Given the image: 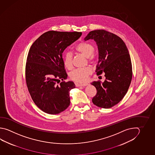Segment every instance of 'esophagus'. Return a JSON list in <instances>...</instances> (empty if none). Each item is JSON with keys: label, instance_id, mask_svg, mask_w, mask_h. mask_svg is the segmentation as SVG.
<instances>
[{"label": "esophagus", "instance_id": "1", "mask_svg": "<svg viewBox=\"0 0 155 155\" xmlns=\"http://www.w3.org/2000/svg\"><path fill=\"white\" fill-rule=\"evenodd\" d=\"M88 85V83H82V84H77L76 85L77 87H85V86H87Z\"/></svg>", "mask_w": 155, "mask_h": 155}]
</instances>
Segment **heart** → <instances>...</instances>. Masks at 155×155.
Returning a JSON list of instances; mask_svg holds the SVG:
<instances>
[{
    "instance_id": "obj_1",
    "label": "heart",
    "mask_w": 155,
    "mask_h": 155,
    "mask_svg": "<svg viewBox=\"0 0 155 155\" xmlns=\"http://www.w3.org/2000/svg\"><path fill=\"white\" fill-rule=\"evenodd\" d=\"M75 50L89 60L93 58L94 48L93 45L89 43L82 42L75 47ZM63 63L64 67L68 70H71L72 68V55L71 53L67 52L64 54L63 57ZM91 71V68L89 66L78 68L72 71L70 74V76L71 79L76 82H84L87 79Z\"/></svg>"
}]
</instances>
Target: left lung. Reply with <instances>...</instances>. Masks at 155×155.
Masks as SVG:
<instances>
[{
	"label": "left lung",
	"mask_w": 155,
	"mask_h": 155,
	"mask_svg": "<svg viewBox=\"0 0 155 155\" xmlns=\"http://www.w3.org/2000/svg\"><path fill=\"white\" fill-rule=\"evenodd\" d=\"M90 39L96 42L98 48L95 72L97 75L104 72L106 77L104 82L91 83L97 91L92 101L101 108H111L125 96L131 83L132 66L128 50L121 38L105 30L91 31L84 41Z\"/></svg>",
	"instance_id": "obj_1"
}]
</instances>
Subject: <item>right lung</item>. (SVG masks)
Instances as JSON below:
<instances>
[{
    "label": "right lung",
    "mask_w": 155,
    "mask_h": 155,
    "mask_svg": "<svg viewBox=\"0 0 155 155\" xmlns=\"http://www.w3.org/2000/svg\"><path fill=\"white\" fill-rule=\"evenodd\" d=\"M81 35L82 32L50 31L41 35L29 49L27 86L35 105L47 114H58L70 104V91L76 85L72 81H64L67 74L62 53Z\"/></svg>",
    "instance_id": "right-lung-1"
}]
</instances>
